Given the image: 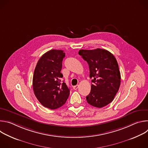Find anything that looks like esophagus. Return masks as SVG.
Listing matches in <instances>:
<instances>
[{
	"label": "esophagus",
	"mask_w": 148,
	"mask_h": 148,
	"mask_svg": "<svg viewBox=\"0 0 148 148\" xmlns=\"http://www.w3.org/2000/svg\"><path fill=\"white\" fill-rule=\"evenodd\" d=\"M78 87H79V86H78V85L75 86H74V87H73V89H74V90H77L78 88Z\"/></svg>",
	"instance_id": "34e87169"
}]
</instances>
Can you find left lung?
Segmentation results:
<instances>
[{"instance_id": "1", "label": "left lung", "mask_w": 148, "mask_h": 148, "mask_svg": "<svg viewBox=\"0 0 148 148\" xmlns=\"http://www.w3.org/2000/svg\"><path fill=\"white\" fill-rule=\"evenodd\" d=\"M78 54L89 66L92 78L91 92L86 97L93 107L102 108L111 103L121 84V74L117 61L110 51L101 49L80 50Z\"/></svg>"}]
</instances>
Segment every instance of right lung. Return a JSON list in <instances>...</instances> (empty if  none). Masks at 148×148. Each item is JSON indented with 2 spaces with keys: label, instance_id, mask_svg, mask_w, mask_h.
<instances>
[{
  "label": "right lung",
  "instance_id": "obj_1",
  "mask_svg": "<svg viewBox=\"0 0 148 148\" xmlns=\"http://www.w3.org/2000/svg\"><path fill=\"white\" fill-rule=\"evenodd\" d=\"M65 53L60 50H51L42 56L36 66L33 78L35 96L45 107L51 110L64 105L70 95V89L65 82H61L62 61Z\"/></svg>",
  "mask_w": 148,
  "mask_h": 148
}]
</instances>
